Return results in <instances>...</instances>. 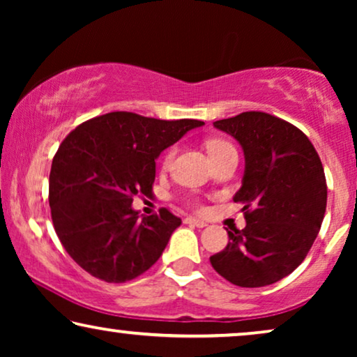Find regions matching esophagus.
<instances>
[{"instance_id":"esophagus-1","label":"esophagus","mask_w":357,"mask_h":357,"mask_svg":"<svg viewBox=\"0 0 357 357\" xmlns=\"http://www.w3.org/2000/svg\"><path fill=\"white\" fill-rule=\"evenodd\" d=\"M185 224H190V226H197V227H204L206 226V222L204 221H199L197 218H185Z\"/></svg>"}]
</instances>
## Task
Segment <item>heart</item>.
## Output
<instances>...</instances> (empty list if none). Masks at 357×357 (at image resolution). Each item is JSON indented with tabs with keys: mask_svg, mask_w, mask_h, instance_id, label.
Segmentation results:
<instances>
[{
	"mask_svg": "<svg viewBox=\"0 0 357 357\" xmlns=\"http://www.w3.org/2000/svg\"><path fill=\"white\" fill-rule=\"evenodd\" d=\"M206 149L211 160L221 158V155L231 153V151H236V148H234V146L226 139H209L206 143ZM174 155H175V148H170L164 155V160H162L164 167H169L170 162H172Z\"/></svg>",
	"mask_w": 357,
	"mask_h": 357,
	"instance_id": "b5f03b06",
	"label": "heart"
}]
</instances>
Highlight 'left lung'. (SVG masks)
Listing matches in <instances>:
<instances>
[{
    "mask_svg": "<svg viewBox=\"0 0 357 357\" xmlns=\"http://www.w3.org/2000/svg\"><path fill=\"white\" fill-rule=\"evenodd\" d=\"M241 143L247 226L227 231L222 252L209 258L232 284L261 287L291 275L304 261L326 209V180L310 139L289 121L265 112H243L214 121Z\"/></svg>",
    "mask_w": 357,
    "mask_h": 357,
    "instance_id": "1",
    "label": "left lung"
}]
</instances>
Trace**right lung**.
<instances>
[{
    "mask_svg": "<svg viewBox=\"0 0 357 357\" xmlns=\"http://www.w3.org/2000/svg\"><path fill=\"white\" fill-rule=\"evenodd\" d=\"M199 120H159L110 112L76 126L52 162L53 227L73 260L105 282L148 271L182 224L169 209L139 216L135 195L153 193L155 159Z\"/></svg>",
    "mask_w": 357,
    "mask_h": 357,
    "instance_id": "right-lung-1",
    "label": "right lung"
}]
</instances>
